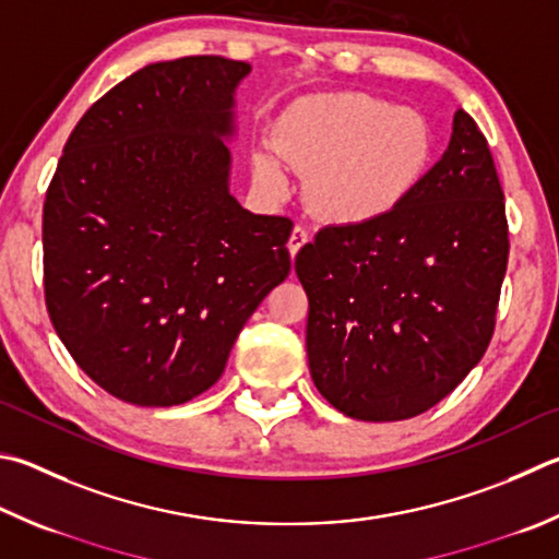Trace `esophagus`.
I'll list each match as a JSON object with an SVG mask.
<instances>
[{"instance_id":"1","label":"esophagus","mask_w":559,"mask_h":559,"mask_svg":"<svg viewBox=\"0 0 559 559\" xmlns=\"http://www.w3.org/2000/svg\"><path fill=\"white\" fill-rule=\"evenodd\" d=\"M310 241V235H308V229L306 227H300V225H296L293 227V231H290V237H288V249H290V257H296V253L306 247Z\"/></svg>"}]
</instances>
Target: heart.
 Returning a JSON list of instances; mask_svg holds the SVG:
<instances>
[{
    "label": "heart",
    "mask_w": 559,
    "mask_h": 559,
    "mask_svg": "<svg viewBox=\"0 0 559 559\" xmlns=\"http://www.w3.org/2000/svg\"><path fill=\"white\" fill-rule=\"evenodd\" d=\"M435 151L438 136L420 109L393 107L369 93H320L283 111L271 148L251 154V174L269 198H286L290 180L283 159L308 176L306 198L314 215L337 227H367L418 192Z\"/></svg>",
    "instance_id": "b5f03b06"
}]
</instances>
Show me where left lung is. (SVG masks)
<instances>
[{"instance_id": "left-lung-1", "label": "left lung", "mask_w": 559, "mask_h": 559, "mask_svg": "<svg viewBox=\"0 0 559 559\" xmlns=\"http://www.w3.org/2000/svg\"><path fill=\"white\" fill-rule=\"evenodd\" d=\"M509 261L503 190L464 109L418 192L377 225L318 231L296 257L312 383L354 420H408L484 357Z\"/></svg>"}]
</instances>
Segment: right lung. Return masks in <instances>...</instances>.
I'll use <instances>...</instances> for the list:
<instances>
[{
    "mask_svg": "<svg viewBox=\"0 0 559 559\" xmlns=\"http://www.w3.org/2000/svg\"><path fill=\"white\" fill-rule=\"evenodd\" d=\"M249 63L141 68L78 121L44 205L50 322L99 389L141 408L207 391L241 328L288 278V217L229 192Z\"/></svg>",
    "mask_w": 559,
    "mask_h": 559,
    "instance_id": "1",
    "label": "right lung"
}]
</instances>
